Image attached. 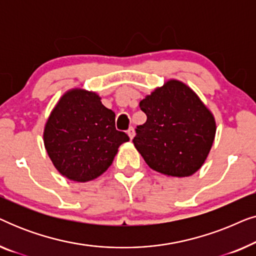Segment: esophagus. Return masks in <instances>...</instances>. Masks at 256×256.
I'll list each match as a JSON object with an SVG mask.
<instances>
[{
    "instance_id": "obj_1",
    "label": "esophagus",
    "mask_w": 256,
    "mask_h": 256,
    "mask_svg": "<svg viewBox=\"0 0 256 256\" xmlns=\"http://www.w3.org/2000/svg\"><path fill=\"white\" fill-rule=\"evenodd\" d=\"M127 134H128L129 138H130V140L134 138V136H135V130H134V128H132V127L129 128L128 130H127Z\"/></svg>"
}]
</instances>
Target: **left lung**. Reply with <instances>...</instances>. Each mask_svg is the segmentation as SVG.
Returning a JSON list of instances; mask_svg holds the SVG:
<instances>
[{"mask_svg": "<svg viewBox=\"0 0 256 256\" xmlns=\"http://www.w3.org/2000/svg\"><path fill=\"white\" fill-rule=\"evenodd\" d=\"M146 115L132 140L149 168L168 177H188L208 158L214 142V115L198 94L178 79H169L146 96Z\"/></svg>", "mask_w": 256, "mask_h": 256, "instance_id": "1", "label": "left lung"}]
</instances>
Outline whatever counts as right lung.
<instances>
[{"label": "right lung", "mask_w": 256, "mask_h": 256, "mask_svg": "<svg viewBox=\"0 0 256 256\" xmlns=\"http://www.w3.org/2000/svg\"><path fill=\"white\" fill-rule=\"evenodd\" d=\"M43 141L58 172L70 180L86 183L101 176L128 142L115 128V113L93 90L71 88L62 94L44 126Z\"/></svg>", "instance_id": "add662e5"}]
</instances>
